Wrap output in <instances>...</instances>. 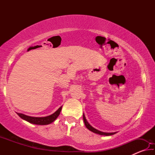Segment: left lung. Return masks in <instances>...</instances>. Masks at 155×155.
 I'll return each mask as SVG.
<instances>
[{
	"mask_svg": "<svg viewBox=\"0 0 155 155\" xmlns=\"http://www.w3.org/2000/svg\"><path fill=\"white\" fill-rule=\"evenodd\" d=\"M83 121H84V123H85V127H87L89 130L92 131V132L94 133H97V134H99V135H106V136L114 135L115 133H104V132H102V131H100L96 129V128H94L87 122V120H86L85 117V115H84V114H83Z\"/></svg>",
	"mask_w": 155,
	"mask_h": 155,
	"instance_id": "obj_1",
	"label": "left lung"
}]
</instances>
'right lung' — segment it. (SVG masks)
Instances as JSON below:
<instances>
[{
  "mask_svg": "<svg viewBox=\"0 0 155 155\" xmlns=\"http://www.w3.org/2000/svg\"><path fill=\"white\" fill-rule=\"evenodd\" d=\"M62 107H59V108L57 109L54 114H52L51 115H48V116L46 117H31L28 116V115H26L22 114H19V113H17V114L19 115L21 118L26 120L30 123H32L34 124H39V125H46L49 124L54 122V120L57 119V117L59 116L60 112L61 111Z\"/></svg>",
  "mask_w": 155,
  "mask_h": 155,
  "instance_id": "obj_1",
  "label": "right lung"
}]
</instances>
